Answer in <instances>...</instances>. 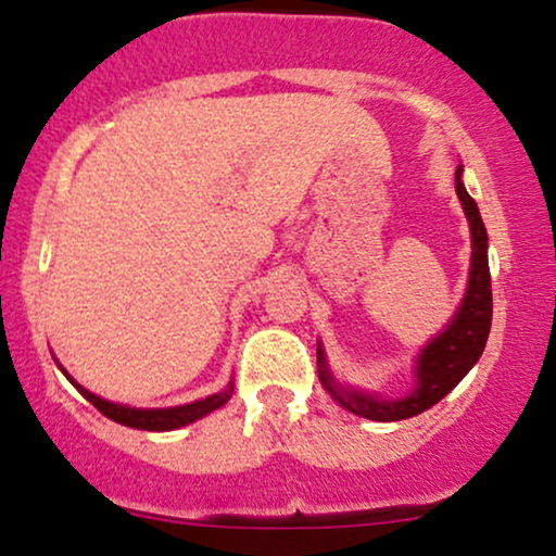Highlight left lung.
<instances>
[{
	"mask_svg": "<svg viewBox=\"0 0 556 556\" xmlns=\"http://www.w3.org/2000/svg\"><path fill=\"white\" fill-rule=\"evenodd\" d=\"M455 190L460 198L465 216L470 222V238H473V256H470V274H468V290L457 308V314L452 316V321L446 324L442 334H437L433 340L420 350L416 361V389L410 394L400 400H384L379 394L358 392L353 387H342L334 379L324 358V350L318 344V379L327 392L340 402L342 407H348L355 416L368 418V420H405L418 416V413L429 410L431 405H437L439 400L446 397L457 384L463 381V376L476 366L481 358L483 348H486L489 329H491V274H489V235L483 227L481 214L473 198L468 195L463 185V167L455 172Z\"/></svg>",
	"mask_w": 556,
	"mask_h": 556,
	"instance_id": "1",
	"label": "left lung"
}]
</instances>
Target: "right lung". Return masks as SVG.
Wrapping results in <instances>:
<instances>
[{"label": "right lung", "mask_w": 556, "mask_h": 556, "mask_svg": "<svg viewBox=\"0 0 556 556\" xmlns=\"http://www.w3.org/2000/svg\"><path fill=\"white\" fill-rule=\"evenodd\" d=\"M62 374L73 381V376H70L65 368H62ZM75 389H78L83 397L91 402L96 410L104 413L106 418L117 420V424L130 426V429H140V431H172V429H180V426L193 424V420L208 416V413L216 410V407L225 405V402L232 397L235 384L229 381L227 389H222V392H216L206 400H195V402H190V405H177V407H156V410H143V407H127V405H117V402L101 400V397H96L93 392H88V389H83L80 384H75Z\"/></svg>", "instance_id": "1"}]
</instances>
